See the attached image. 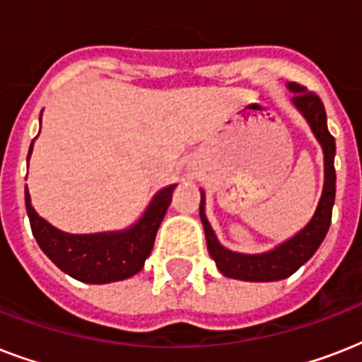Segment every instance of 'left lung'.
I'll use <instances>...</instances> for the list:
<instances>
[{"instance_id": "left-lung-1", "label": "left lung", "mask_w": 362, "mask_h": 362, "mask_svg": "<svg viewBox=\"0 0 362 362\" xmlns=\"http://www.w3.org/2000/svg\"><path fill=\"white\" fill-rule=\"evenodd\" d=\"M289 90L295 92L293 103L303 112L304 118L308 120L314 135L317 136V141L323 146V153H325L323 195H321L320 204H317V210H315L312 221L298 233L297 237L284 242L281 246H278L272 252L261 253V255L235 253L221 246L218 238H216L214 231H212V227H210L209 220L204 218L203 197H201L199 214H201V221L204 226L206 246H209L210 255L218 264V269L227 278H237V280L247 281L284 280L287 276H291L293 272H297L317 252V247L321 246V242H323L329 227H331L332 204H334V193H337V173H334L337 144H334V136L327 129L325 107H323V101L320 99V95L314 92H308L306 88L300 86V84H295V82L289 84Z\"/></svg>"}]
</instances>
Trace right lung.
Wrapping results in <instances>:
<instances>
[{"instance_id":"right-lung-1","label":"right lung","mask_w":362,"mask_h":362,"mask_svg":"<svg viewBox=\"0 0 362 362\" xmlns=\"http://www.w3.org/2000/svg\"><path fill=\"white\" fill-rule=\"evenodd\" d=\"M173 189L175 186L161 189L150 203L146 214L129 231L110 235H67L54 229L31 209L28 187L25 210L30 216L31 233L37 244L58 269L86 284H109L125 280L142 269L152 252L161 220L169 209Z\"/></svg>"}]
</instances>
